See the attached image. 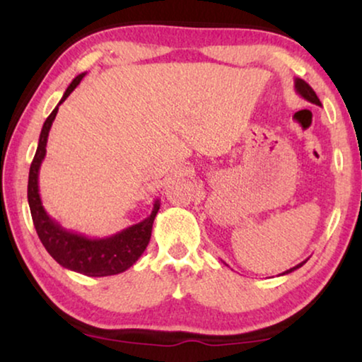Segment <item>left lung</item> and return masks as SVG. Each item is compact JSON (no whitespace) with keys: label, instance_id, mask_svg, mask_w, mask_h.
Returning <instances> with one entry per match:
<instances>
[{"label":"left lung","instance_id":"obj_1","mask_svg":"<svg viewBox=\"0 0 362 362\" xmlns=\"http://www.w3.org/2000/svg\"><path fill=\"white\" fill-rule=\"evenodd\" d=\"M295 90H296V93H300L301 97L305 98V100H308V102H311V103H315V105H321V102H320V98H318V95H316L315 93V90L313 88H311L308 83H306L305 81H301V78H295ZM308 260V259H306ZM306 260H303L301 262V264H298V265H295L293 269H290V270H286V272H284V274H280V275H286V274H291V272L293 270H296V269H300L301 265H305L306 264Z\"/></svg>","mask_w":362,"mask_h":362}]
</instances>
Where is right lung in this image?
Listing matches in <instances>:
<instances>
[{
  "mask_svg": "<svg viewBox=\"0 0 362 362\" xmlns=\"http://www.w3.org/2000/svg\"><path fill=\"white\" fill-rule=\"evenodd\" d=\"M83 76H86V72L78 74L74 78L67 90L64 92L61 102L57 103V107L44 122L41 135H39L36 155H34L31 168H29L28 202L39 239L46 247L49 255L59 265L87 276H108L122 274V272L130 269L145 252L151 237L153 221H155L158 211H160V199L155 201L151 214L146 219L127 227V229L117 232L110 237H102V239H93V237L64 229L44 209L41 196H39V170H41L44 156H46L49 130H51L54 118L57 115L59 105L71 95L74 88L81 83Z\"/></svg>",
  "mask_w": 362,
  "mask_h": 362,
  "instance_id": "1",
  "label": "right lung"
}]
</instances>
